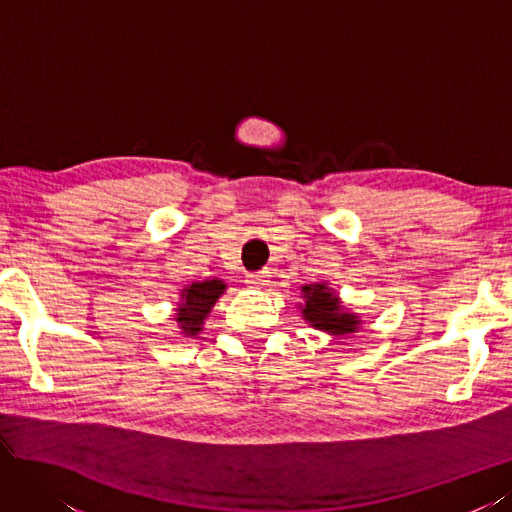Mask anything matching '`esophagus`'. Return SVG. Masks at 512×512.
<instances>
[{"label": "esophagus", "mask_w": 512, "mask_h": 512, "mask_svg": "<svg viewBox=\"0 0 512 512\" xmlns=\"http://www.w3.org/2000/svg\"><path fill=\"white\" fill-rule=\"evenodd\" d=\"M246 283L255 287L266 285V272H246Z\"/></svg>", "instance_id": "1"}]
</instances>
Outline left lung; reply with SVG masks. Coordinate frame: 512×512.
<instances>
[{
  "label": "left lung",
  "instance_id": "obj_1",
  "mask_svg": "<svg viewBox=\"0 0 512 512\" xmlns=\"http://www.w3.org/2000/svg\"><path fill=\"white\" fill-rule=\"evenodd\" d=\"M302 294L306 298V306L302 309L304 319H309L315 328L334 334L358 332L360 319L341 309L332 289H328L326 285H304Z\"/></svg>",
  "mask_w": 512,
  "mask_h": 512
}]
</instances>
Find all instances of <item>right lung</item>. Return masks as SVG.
Listing matches in <instances>:
<instances>
[{
	"label": "right lung",
	"instance_id": "1",
	"mask_svg": "<svg viewBox=\"0 0 512 512\" xmlns=\"http://www.w3.org/2000/svg\"><path fill=\"white\" fill-rule=\"evenodd\" d=\"M223 291H225V283L216 279L193 283L191 287H186L182 291L184 300L180 304L178 313H175L178 315L175 321H178L186 337H195V334L201 330L203 319L208 317L214 302L223 294Z\"/></svg>",
	"mask_w": 512,
	"mask_h": 512
}]
</instances>
